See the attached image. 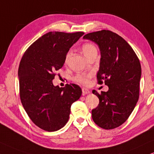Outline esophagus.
I'll use <instances>...</instances> for the list:
<instances>
[{
    "label": "esophagus",
    "instance_id": "esophagus-1",
    "mask_svg": "<svg viewBox=\"0 0 154 154\" xmlns=\"http://www.w3.org/2000/svg\"><path fill=\"white\" fill-rule=\"evenodd\" d=\"M82 94L83 95L87 94H89V92H90L89 89H87V88H82Z\"/></svg>",
    "mask_w": 154,
    "mask_h": 154
}]
</instances>
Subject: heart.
<instances>
[{
	"instance_id": "1",
	"label": "heart",
	"mask_w": 154,
	"mask_h": 154,
	"mask_svg": "<svg viewBox=\"0 0 154 154\" xmlns=\"http://www.w3.org/2000/svg\"><path fill=\"white\" fill-rule=\"evenodd\" d=\"M82 50L84 55H85L86 57H88L89 55H90L91 53H93V52H97L96 47H95L94 45L91 43L84 44L82 47ZM70 56H71V52L69 51L65 56V63H67V61L69 60ZM91 73L82 72V73L77 74V75L74 77L73 79L74 81L76 82L77 83L82 84V85H87L89 84V79L91 78Z\"/></svg>"
}]
</instances>
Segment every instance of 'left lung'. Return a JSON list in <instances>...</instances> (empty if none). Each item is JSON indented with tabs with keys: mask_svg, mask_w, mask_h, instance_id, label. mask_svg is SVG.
<instances>
[{
	"mask_svg": "<svg viewBox=\"0 0 154 154\" xmlns=\"http://www.w3.org/2000/svg\"><path fill=\"white\" fill-rule=\"evenodd\" d=\"M83 39L94 42L100 48L97 79L99 83L104 79L109 87V90L101 94L92 91L100 100L97 107L91 111L93 121L102 129H115L127 120L139 100V60L128 42L110 30L91 32Z\"/></svg>",
	"mask_w": 154,
	"mask_h": 154,
	"instance_id": "left-lung-1",
	"label": "left lung"
}]
</instances>
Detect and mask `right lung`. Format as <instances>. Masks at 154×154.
I'll use <instances>...</instances> for the list:
<instances>
[{
	"label": "right lung",
	"instance_id": "add662e5",
	"mask_svg": "<svg viewBox=\"0 0 154 154\" xmlns=\"http://www.w3.org/2000/svg\"><path fill=\"white\" fill-rule=\"evenodd\" d=\"M84 35L49 32L40 37L23 54L18 68L20 97L32 122L47 131H55L67 122L71 105L82 89L75 84L54 86L56 71L63 67L69 49Z\"/></svg>",
	"mask_w": 154,
	"mask_h": 154
}]
</instances>
